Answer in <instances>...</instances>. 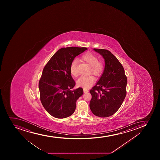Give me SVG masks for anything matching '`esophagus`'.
<instances>
[{
	"mask_svg": "<svg viewBox=\"0 0 160 160\" xmlns=\"http://www.w3.org/2000/svg\"><path fill=\"white\" fill-rule=\"evenodd\" d=\"M88 92H89V91L87 90V89H83V92H84V93H88Z\"/></svg>",
	"mask_w": 160,
	"mask_h": 160,
	"instance_id": "esophagus-1",
	"label": "esophagus"
}]
</instances>
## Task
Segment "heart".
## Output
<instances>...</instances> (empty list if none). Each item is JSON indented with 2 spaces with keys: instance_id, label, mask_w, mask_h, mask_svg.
Wrapping results in <instances>:
<instances>
[{
  "instance_id": "heart-1",
  "label": "heart",
  "mask_w": 160,
  "mask_h": 160,
  "mask_svg": "<svg viewBox=\"0 0 160 160\" xmlns=\"http://www.w3.org/2000/svg\"><path fill=\"white\" fill-rule=\"evenodd\" d=\"M81 59L90 66L91 72L95 76H100L103 73L104 68V65L102 62L98 61V57L94 54L90 52H87L81 57ZM77 63V60L75 59L71 62L70 66V73L74 77H76L78 74ZM94 81L95 79L92 76L81 77L78 79L77 84L84 89H88L93 84Z\"/></svg>"
}]
</instances>
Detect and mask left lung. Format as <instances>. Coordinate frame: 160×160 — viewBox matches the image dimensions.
<instances>
[{"mask_svg":"<svg viewBox=\"0 0 160 160\" xmlns=\"http://www.w3.org/2000/svg\"><path fill=\"white\" fill-rule=\"evenodd\" d=\"M93 50L104 59L105 67L98 81L90 91L92 95L90 108L97 116L109 117L118 110L125 99L127 79L123 67L111 52Z\"/></svg>","mask_w":160,"mask_h":160,"instance_id":"left-lung-1","label":"left lung"}]
</instances>
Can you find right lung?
Segmentation results:
<instances>
[{
  "instance_id": "add662e5",
  "label": "right lung",
  "mask_w": 160,
  "mask_h": 160,
  "mask_svg": "<svg viewBox=\"0 0 160 160\" xmlns=\"http://www.w3.org/2000/svg\"><path fill=\"white\" fill-rule=\"evenodd\" d=\"M88 49L69 47L59 49L43 69L38 84L40 100L51 115L57 118L69 117L74 112L76 102L83 93L82 88L72 90L76 84L70 66L74 58Z\"/></svg>"
}]
</instances>
